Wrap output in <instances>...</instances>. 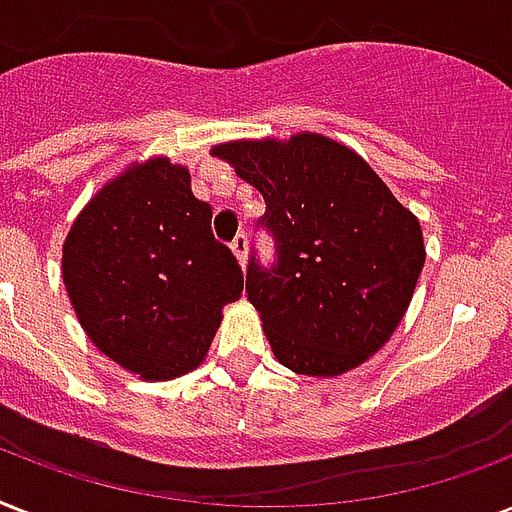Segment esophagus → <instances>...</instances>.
Masks as SVG:
<instances>
[{
  "label": "esophagus",
  "instance_id": "esophagus-1",
  "mask_svg": "<svg viewBox=\"0 0 512 512\" xmlns=\"http://www.w3.org/2000/svg\"><path fill=\"white\" fill-rule=\"evenodd\" d=\"M231 249L233 255L239 257V263L247 265V236H244V233H239V236L231 241Z\"/></svg>",
  "mask_w": 512,
  "mask_h": 512
}]
</instances>
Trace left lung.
Returning <instances> with one entry per match:
<instances>
[{"label":"left lung","mask_w":512,"mask_h":512,"mask_svg":"<svg viewBox=\"0 0 512 512\" xmlns=\"http://www.w3.org/2000/svg\"><path fill=\"white\" fill-rule=\"evenodd\" d=\"M265 199L276 263L249 257L247 297L273 353L337 377L390 340L425 265L420 220L369 164L316 132L212 148Z\"/></svg>","instance_id":"left-lung-1"}]
</instances>
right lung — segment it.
<instances>
[{"instance_id": "right-lung-1", "label": "right lung", "mask_w": 512, "mask_h": 512, "mask_svg": "<svg viewBox=\"0 0 512 512\" xmlns=\"http://www.w3.org/2000/svg\"><path fill=\"white\" fill-rule=\"evenodd\" d=\"M63 284L103 356L146 380H172L204 361L244 276L188 170L156 156L103 185L76 217Z\"/></svg>"}]
</instances>
